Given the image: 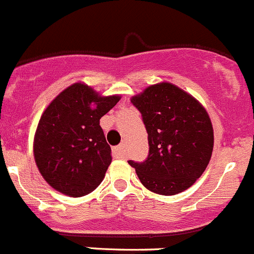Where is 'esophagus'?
Instances as JSON below:
<instances>
[{"instance_id":"esophagus-1","label":"esophagus","mask_w":254,"mask_h":254,"mask_svg":"<svg viewBox=\"0 0 254 254\" xmlns=\"http://www.w3.org/2000/svg\"><path fill=\"white\" fill-rule=\"evenodd\" d=\"M125 144H120L117 147L114 148L112 153H114V157L117 158V159H124L125 154H126V149H125Z\"/></svg>"}]
</instances>
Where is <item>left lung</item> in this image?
Returning a JSON list of instances; mask_svg holds the SVG:
<instances>
[{
    "mask_svg": "<svg viewBox=\"0 0 254 254\" xmlns=\"http://www.w3.org/2000/svg\"><path fill=\"white\" fill-rule=\"evenodd\" d=\"M130 102L142 114L149 154L145 162L128 164L155 194L170 196L189 189L211 159L213 128L206 109L168 81L145 87Z\"/></svg>",
    "mask_w": 254,
    "mask_h": 254,
    "instance_id": "left-lung-1",
    "label": "left lung"
}]
</instances>
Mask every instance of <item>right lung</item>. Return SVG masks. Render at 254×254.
<instances>
[{"label":"right lung","mask_w":254,"mask_h":254,"mask_svg":"<svg viewBox=\"0 0 254 254\" xmlns=\"http://www.w3.org/2000/svg\"><path fill=\"white\" fill-rule=\"evenodd\" d=\"M121 95L102 96L85 82L63 90L42 114L33 140L37 168L62 194L80 197L94 191L112 162L100 119Z\"/></svg>","instance_id":"obj_1"}]
</instances>
